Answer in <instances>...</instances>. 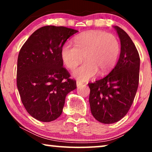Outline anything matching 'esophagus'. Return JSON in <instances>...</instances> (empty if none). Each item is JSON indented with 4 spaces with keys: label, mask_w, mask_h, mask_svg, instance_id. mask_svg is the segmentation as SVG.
<instances>
[{
    "label": "esophagus",
    "mask_w": 152,
    "mask_h": 152,
    "mask_svg": "<svg viewBox=\"0 0 152 152\" xmlns=\"http://www.w3.org/2000/svg\"><path fill=\"white\" fill-rule=\"evenodd\" d=\"M77 87H79V86H80L81 85H82L83 84V83L82 82H80V81H77Z\"/></svg>",
    "instance_id": "obj_1"
}]
</instances>
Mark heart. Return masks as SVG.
Returning <instances> with one entry per match:
<instances>
[{
  "instance_id": "obj_1",
  "label": "heart",
  "mask_w": 152,
  "mask_h": 152,
  "mask_svg": "<svg viewBox=\"0 0 152 152\" xmlns=\"http://www.w3.org/2000/svg\"><path fill=\"white\" fill-rule=\"evenodd\" d=\"M75 46L66 42L61 49V58L66 67L74 70L84 59L86 61L72 73L75 78L87 81L97 74L104 75L117 61L120 44L115 35L95 30L76 37Z\"/></svg>"
}]
</instances>
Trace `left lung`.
Wrapping results in <instances>:
<instances>
[{
    "mask_svg": "<svg viewBox=\"0 0 152 152\" xmlns=\"http://www.w3.org/2000/svg\"><path fill=\"white\" fill-rule=\"evenodd\" d=\"M120 39L121 52L117 64L101 80L88 83L91 113L104 124L118 122L132 107L138 90L140 56L126 32L115 26Z\"/></svg>",
    "mask_w": 152,
    "mask_h": 152,
    "instance_id": "obj_1",
    "label": "left lung"
}]
</instances>
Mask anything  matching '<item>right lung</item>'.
<instances>
[{
  "label": "right lung",
  "instance_id": "right-lung-1",
  "mask_svg": "<svg viewBox=\"0 0 152 152\" xmlns=\"http://www.w3.org/2000/svg\"><path fill=\"white\" fill-rule=\"evenodd\" d=\"M78 31L64 26L40 28L20 50L16 84L28 113L41 122L61 115L66 96L77 88L76 81L63 66L61 49Z\"/></svg>",
  "mask_w": 152,
  "mask_h": 152
}]
</instances>
